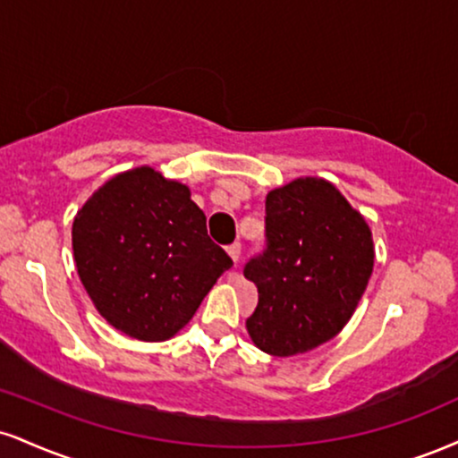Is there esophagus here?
<instances>
[{
	"label": "esophagus",
	"mask_w": 458,
	"mask_h": 458,
	"mask_svg": "<svg viewBox=\"0 0 458 458\" xmlns=\"http://www.w3.org/2000/svg\"><path fill=\"white\" fill-rule=\"evenodd\" d=\"M225 251H228V256L233 258V262L236 264V262H239V258H241V243L228 245V247H225Z\"/></svg>",
	"instance_id": "esophagus-1"
}]
</instances>
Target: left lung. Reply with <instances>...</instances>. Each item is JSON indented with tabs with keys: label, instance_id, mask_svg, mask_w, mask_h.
Here are the masks:
<instances>
[{
	"label": "left lung",
	"instance_id": "left-lung-1",
	"mask_svg": "<svg viewBox=\"0 0 458 458\" xmlns=\"http://www.w3.org/2000/svg\"><path fill=\"white\" fill-rule=\"evenodd\" d=\"M373 236L327 179L299 176L267 196V250L245 264L258 307L247 318L256 348L273 356L316 350L354 316L373 273Z\"/></svg>",
	"mask_w": 458,
	"mask_h": 458
}]
</instances>
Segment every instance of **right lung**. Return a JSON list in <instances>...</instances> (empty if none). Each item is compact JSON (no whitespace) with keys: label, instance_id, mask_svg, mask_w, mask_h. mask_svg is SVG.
<instances>
[{"label":"right lung","instance_id":"add662e5","mask_svg":"<svg viewBox=\"0 0 458 458\" xmlns=\"http://www.w3.org/2000/svg\"><path fill=\"white\" fill-rule=\"evenodd\" d=\"M76 271L100 316L139 341H166L233 267L190 187L151 166L91 194L72 224Z\"/></svg>","mask_w":458,"mask_h":458}]
</instances>
